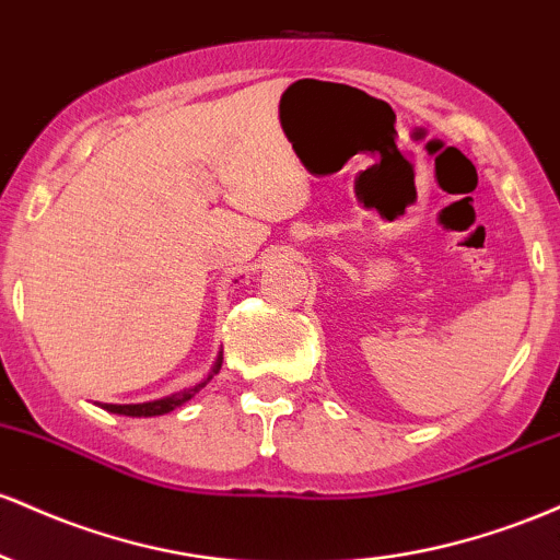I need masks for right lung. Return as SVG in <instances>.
<instances>
[{"label": "right lung", "instance_id": "1", "mask_svg": "<svg viewBox=\"0 0 560 560\" xmlns=\"http://www.w3.org/2000/svg\"><path fill=\"white\" fill-rule=\"evenodd\" d=\"M219 368H222V351H219L217 362H213L209 378L196 383L192 388H185V392L179 394H172V397H163V399H155V401H142V405H103L105 410L108 412H116V416H129V418H153V416H166V412L177 410V407L185 405V401H190L196 394L200 392V388L209 383L213 375L219 373Z\"/></svg>", "mask_w": 560, "mask_h": 560}]
</instances>
